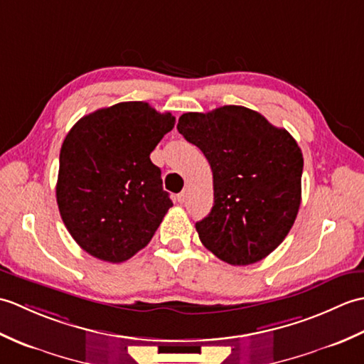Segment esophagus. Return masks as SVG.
Here are the masks:
<instances>
[{
  "instance_id": "34e87169",
  "label": "esophagus",
  "mask_w": 364,
  "mask_h": 364,
  "mask_svg": "<svg viewBox=\"0 0 364 364\" xmlns=\"http://www.w3.org/2000/svg\"><path fill=\"white\" fill-rule=\"evenodd\" d=\"M186 198H188V191H183L181 194H178V202H180V203L186 202Z\"/></svg>"
}]
</instances>
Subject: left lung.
Here are the masks:
<instances>
[{"label": "left lung", "instance_id": "8db88e82", "mask_svg": "<svg viewBox=\"0 0 364 364\" xmlns=\"http://www.w3.org/2000/svg\"><path fill=\"white\" fill-rule=\"evenodd\" d=\"M176 129L213 170L214 205L196 223L200 241L233 266L266 258L299 213L304 156L297 142L259 112L233 105L183 114Z\"/></svg>", "mask_w": 364, "mask_h": 364}]
</instances>
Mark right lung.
I'll use <instances>...</instances> for the list:
<instances>
[{"label":"right lung","mask_w":364,"mask_h":364,"mask_svg":"<svg viewBox=\"0 0 364 364\" xmlns=\"http://www.w3.org/2000/svg\"><path fill=\"white\" fill-rule=\"evenodd\" d=\"M175 125L149 103L103 107L75 123L59 154L56 200L82 250L122 262L144 249L172 200L150 153Z\"/></svg>","instance_id":"right-lung-1"}]
</instances>
